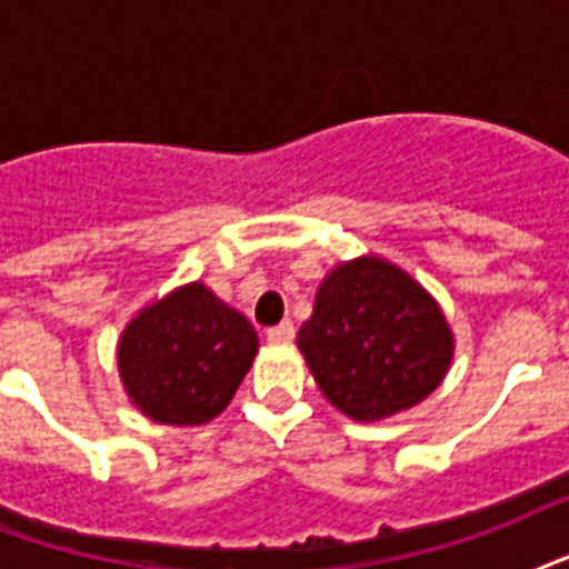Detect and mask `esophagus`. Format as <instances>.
<instances>
[{
	"label": "esophagus",
	"instance_id": "1",
	"mask_svg": "<svg viewBox=\"0 0 569 569\" xmlns=\"http://www.w3.org/2000/svg\"><path fill=\"white\" fill-rule=\"evenodd\" d=\"M266 337L271 339V342H289V339L295 337V325L292 321H280V325L266 330Z\"/></svg>",
	"mask_w": 569,
	"mask_h": 569
}]
</instances>
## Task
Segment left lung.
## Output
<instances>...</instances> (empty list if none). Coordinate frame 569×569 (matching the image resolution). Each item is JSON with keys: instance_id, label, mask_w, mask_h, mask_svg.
Instances as JSON below:
<instances>
[{"instance_id": "1", "label": "left lung", "mask_w": 569, "mask_h": 569, "mask_svg": "<svg viewBox=\"0 0 569 569\" xmlns=\"http://www.w3.org/2000/svg\"><path fill=\"white\" fill-rule=\"evenodd\" d=\"M298 348L333 407L360 422L419 405L451 363L440 307L383 259H355L319 286Z\"/></svg>"}]
</instances>
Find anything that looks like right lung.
I'll return each instance as SVG.
<instances>
[{
  "label": "right lung",
  "instance_id": "obj_1",
  "mask_svg": "<svg viewBox=\"0 0 569 569\" xmlns=\"http://www.w3.org/2000/svg\"><path fill=\"white\" fill-rule=\"evenodd\" d=\"M257 348V330L241 312L191 283L129 321L118 369L153 422L200 425L230 405Z\"/></svg>",
  "mask_w": 569,
  "mask_h": 569
}]
</instances>
